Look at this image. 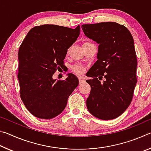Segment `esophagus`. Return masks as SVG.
<instances>
[{
    "instance_id": "obj_1",
    "label": "esophagus",
    "mask_w": 151,
    "mask_h": 151,
    "mask_svg": "<svg viewBox=\"0 0 151 151\" xmlns=\"http://www.w3.org/2000/svg\"><path fill=\"white\" fill-rule=\"evenodd\" d=\"M78 80H79V83L80 84H82V83H85V78H84L83 77H79L78 78Z\"/></svg>"
}]
</instances>
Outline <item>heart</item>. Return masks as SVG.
I'll use <instances>...</instances> for the list:
<instances>
[{"instance_id": "heart-1", "label": "heart", "mask_w": 151, "mask_h": 151, "mask_svg": "<svg viewBox=\"0 0 151 151\" xmlns=\"http://www.w3.org/2000/svg\"><path fill=\"white\" fill-rule=\"evenodd\" d=\"M73 70L74 72L76 74H81L82 73L84 72L85 68H84L83 66H82L81 65H76L73 67Z\"/></svg>"}]
</instances>
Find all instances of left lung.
Masks as SVG:
<instances>
[{"instance_id": "8db88e82", "label": "left lung", "mask_w": 151, "mask_h": 151, "mask_svg": "<svg viewBox=\"0 0 151 151\" xmlns=\"http://www.w3.org/2000/svg\"><path fill=\"white\" fill-rule=\"evenodd\" d=\"M82 29L99 44L98 60L86 75L92 78L86 80L91 87L86 106L96 118L114 119L130 105L137 82L133 38L127 27L114 22L83 24Z\"/></svg>"}]
</instances>
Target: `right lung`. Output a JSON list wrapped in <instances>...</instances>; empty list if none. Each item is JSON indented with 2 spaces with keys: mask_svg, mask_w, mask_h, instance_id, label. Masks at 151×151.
<instances>
[{
  "mask_svg": "<svg viewBox=\"0 0 151 151\" xmlns=\"http://www.w3.org/2000/svg\"><path fill=\"white\" fill-rule=\"evenodd\" d=\"M80 35L76 29L43 24L30 29L19 50L20 95L30 113L42 119L58 116L65 109L68 96L78 80L72 73L65 80L52 75L64 65L68 48Z\"/></svg>",
  "mask_w": 151,
  "mask_h": 151,
  "instance_id": "right-lung-1",
  "label": "right lung"
}]
</instances>
